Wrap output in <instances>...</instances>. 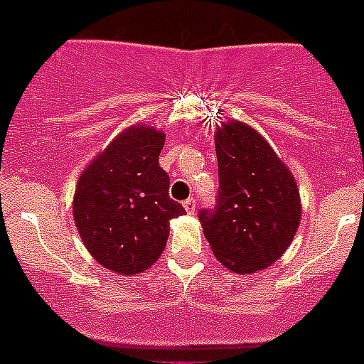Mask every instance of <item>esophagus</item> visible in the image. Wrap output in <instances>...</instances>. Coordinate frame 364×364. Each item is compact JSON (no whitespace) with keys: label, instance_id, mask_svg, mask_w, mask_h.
Here are the masks:
<instances>
[{"label":"esophagus","instance_id":"obj_1","mask_svg":"<svg viewBox=\"0 0 364 364\" xmlns=\"http://www.w3.org/2000/svg\"><path fill=\"white\" fill-rule=\"evenodd\" d=\"M184 209L186 211H188V215H195V211H196V202H195V198H188L184 202Z\"/></svg>","mask_w":364,"mask_h":364}]
</instances>
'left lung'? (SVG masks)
<instances>
[{
	"instance_id": "8db88e82",
	"label": "left lung",
	"mask_w": 364,
	"mask_h": 364,
	"mask_svg": "<svg viewBox=\"0 0 364 364\" xmlns=\"http://www.w3.org/2000/svg\"><path fill=\"white\" fill-rule=\"evenodd\" d=\"M220 193L215 211H200L215 258L236 274L263 271L282 258L301 222L294 175L265 136L242 121L215 133Z\"/></svg>"
}]
</instances>
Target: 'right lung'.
<instances>
[{"instance_id": "obj_1", "label": "right lung", "mask_w": 364, "mask_h": 364, "mask_svg": "<svg viewBox=\"0 0 364 364\" xmlns=\"http://www.w3.org/2000/svg\"><path fill=\"white\" fill-rule=\"evenodd\" d=\"M164 132L135 124L82 169L72 202L85 247L105 269L141 274L160 258L169 222L186 209L169 198V176L159 166Z\"/></svg>"}]
</instances>
